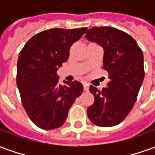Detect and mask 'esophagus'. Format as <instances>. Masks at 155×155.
Masks as SVG:
<instances>
[{"label":"esophagus","mask_w":155,"mask_h":155,"mask_svg":"<svg viewBox=\"0 0 155 155\" xmlns=\"http://www.w3.org/2000/svg\"><path fill=\"white\" fill-rule=\"evenodd\" d=\"M84 91H89V84H84Z\"/></svg>","instance_id":"esophagus-1"}]
</instances>
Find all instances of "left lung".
<instances>
[{
	"instance_id": "left-lung-1",
	"label": "left lung",
	"mask_w": 155,
	"mask_h": 155,
	"mask_svg": "<svg viewBox=\"0 0 155 155\" xmlns=\"http://www.w3.org/2000/svg\"><path fill=\"white\" fill-rule=\"evenodd\" d=\"M104 49V69L108 72V87L99 91L91 85L94 104L87 109L91 122L100 127L116 126L134 107L144 79L142 51L128 33L110 27H92L84 36Z\"/></svg>"
}]
</instances>
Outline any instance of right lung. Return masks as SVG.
<instances>
[{
    "label": "right lung",
    "instance_id": "1",
    "mask_svg": "<svg viewBox=\"0 0 155 155\" xmlns=\"http://www.w3.org/2000/svg\"><path fill=\"white\" fill-rule=\"evenodd\" d=\"M86 29L45 30L33 36L19 54L17 87L27 114L39 128L50 130L61 127L84 91L78 81H64L65 85H61L57 71L67 61L70 47Z\"/></svg>",
    "mask_w": 155,
    "mask_h": 155
}]
</instances>
